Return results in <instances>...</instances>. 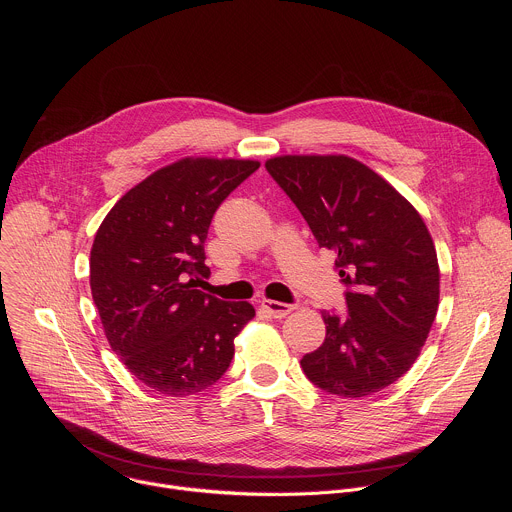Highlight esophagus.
<instances>
[{
	"mask_svg": "<svg viewBox=\"0 0 512 512\" xmlns=\"http://www.w3.org/2000/svg\"><path fill=\"white\" fill-rule=\"evenodd\" d=\"M261 308L273 318H285L291 310H294V306L291 304H283V302H275V300H263Z\"/></svg>",
	"mask_w": 512,
	"mask_h": 512,
	"instance_id": "1",
	"label": "esophagus"
}]
</instances>
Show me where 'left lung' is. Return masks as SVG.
<instances>
[{"label":"left lung","instance_id":"8db88e82","mask_svg":"<svg viewBox=\"0 0 512 512\" xmlns=\"http://www.w3.org/2000/svg\"><path fill=\"white\" fill-rule=\"evenodd\" d=\"M269 176L336 253L346 314L322 312L326 338L300 364L330 395L356 399L403 377L440 304V267L419 212L379 174L346 156H281Z\"/></svg>","mask_w":512,"mask_h":512}]
</instances>
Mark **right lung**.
Here are the masks:
<instances>
[{
  "label": "right lung",
  "instance_id": "1",
  "mask_svg": "<svg viewBox=\"0 0 512 512\" xmlns=\"http://www.w3.org/2000/svg\"><path fill=\"white\" fill-rule=\"evenodd\" d=\"M259 162L186 158L131 188L91 249V294L113 352L137 381L168 397L221 379L235 336L255 316L196 283L210 275L204 241L216 208Z\"/></svg>",
  "mask_w": 512,
  "mask_h": 512
}]
</instances>
